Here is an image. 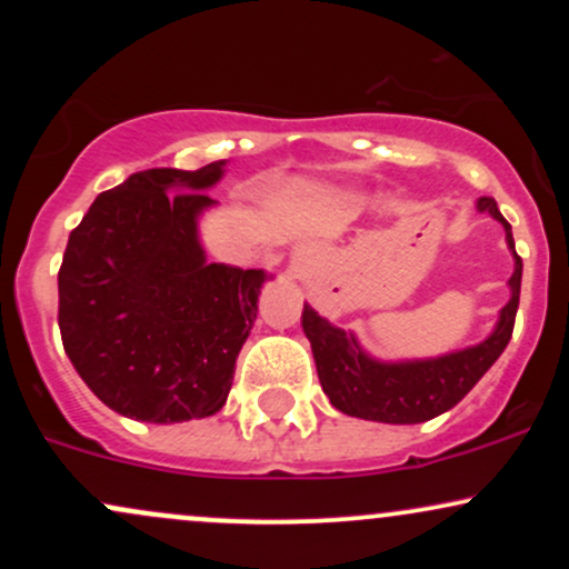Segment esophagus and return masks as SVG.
I'll return each mask as SVG.
<instances>
[{
	"mask_svg": "<svg viewBox=\"0 0 569 569\" xmlns=\"http://www.w3.org/2000/svg\"><path fill=\"white\" fill-rule=\"evenodd\" d=\"M307 264H310V259H307V257H305V253H297V257H293V262H291V267H293V272H299V276H305Z\"/></svg>",
	"mask_w": 569,
	"mask_h": 569,
	"instance_id": "1",
	"label": "esophagus"
}]
</instances>
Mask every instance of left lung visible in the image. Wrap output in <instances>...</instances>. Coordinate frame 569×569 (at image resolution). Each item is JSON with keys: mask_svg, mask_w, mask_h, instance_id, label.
Returning a JSON list of instances; mask_svg holds the SVG:
<instances>
[{"mask_svg": "<svg viewBox=\"0 0 569 569\" xmlns=\"http://www.w3.org/2000/svg\"><path fill=\"white\" fill-rule=\"evenodd\" d=\"M476 211L498 219L506 230V243L513 253V276L508 280L511 299L500 310L498 323L485 342L471 345L439 358H415V361H380L358 345L352 331H345L318 316L305 302L302 329L310 339L316 358L318 380L331 407L350 417H361L388 426H417L443 415L468 396L487 369L506 350L513 335V318L519 310L521 259L513 248L511 224L502 219L492 198L476 200Z\"/></svg>", "mask_w": 569, "mask_h": 569, "instance_id": "8db88e82", "label": "left lung"}]
</instances>
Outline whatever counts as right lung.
<instances>
[{
  "label": "right lung",
  "instance_id": "1",
  "mask_svg": "<svg viewBox=\"0 0 569 569\" xmlns=\"http://www.w3.org/2000/svg\"><path fill=\"white\" fill-rule=\"evenodd\" d=\"M224 160L149 168L101 192L69 234L58 326L71 367L117 415L200 420L224 407L264 270L206 262L198 221Z\"/></svg>",
  "mask_w": 569,
  "mask_h": 569
}]
</instances>
